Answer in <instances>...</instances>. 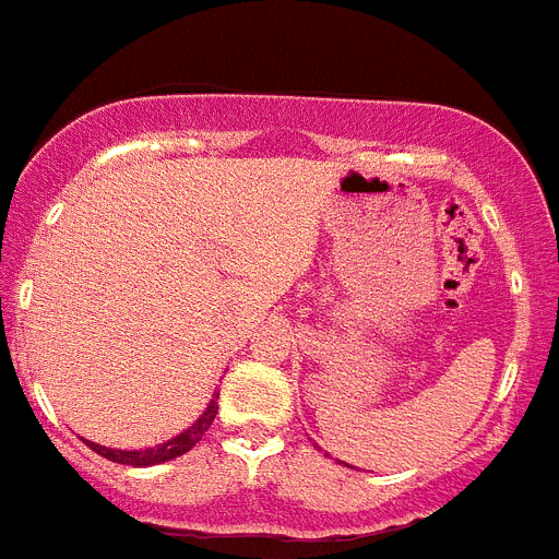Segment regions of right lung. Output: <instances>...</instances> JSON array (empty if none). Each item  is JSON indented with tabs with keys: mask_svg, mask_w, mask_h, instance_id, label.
I'll return each instance as SVG.
<instances>
[{
	"mask_svg": "<svg viewBox=\"0 0 559 559\" xmlns=\"http://www.w3.org/2000/svg\"><path fill=\"white\" fill-rule=\"evenodd\" d=\"M216 396L207 403V408L202 412V417L197 419V423H191V426L182 431V435L170 437V440H165L163 445H154V449H140V451H122V449H105V445H99V442H87V449L96 451V454H103L105 460H114V463H122V465H133V468H147V465H159V463H168V460H177V456H182L186 451H191L197 442L205 437V431L211 428V423H214L216 417Z\"/></svg>",
	"mask_w": 559,
	"mask_h": 559,
	"instance_id": "add662e5",
	"label": "right lung"
}]
</instances>
